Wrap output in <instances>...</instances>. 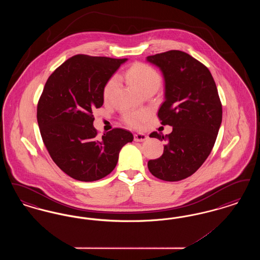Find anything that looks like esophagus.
<instances>
[{
  "mask_svg": "<svg viewBox=\"0 0 260 260\" xmlns=\"http://www.w3.org/2000/svg\"><path fill=\"white\" fill-rule=\"evenodd\" d=\"M147 138H148V136L144 135V134H136L134 136V139L136 142H143V141L147 140Z\"/></svg>",
  "mask_w": 260,
  "mask_h": 260,
  "instance_id": "1",
  "label": "esophagus"
}]
</instances>
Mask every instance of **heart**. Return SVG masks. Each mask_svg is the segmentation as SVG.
<instances>
[{
  "label": "heart",
  "instance_id": "1",
  "mask_svg": "<svg viewBox=\"0 0 260 260\" xmlns=\"http://www.w3.org/2000/svg\"><path fill=\"white\" fill-rule=\"evenodd\" d=\"M126 77L131 83L142 92L147 89H157L161 85V75L151 65L143 62H136L126 70ZM120 79L117 75H113L103 87V99L109 100L119 87ZM150 116L149 110L140 111H125L123 115L124 121L132 127L140 128Z\"/></svg>",
  "mask_w": 260,
  "mask_h": 260
}]
</instances>
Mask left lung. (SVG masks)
<instances>
[{
    "label": "left lung",
    "mask_w": 260,
    "mask_h": 260,
    "mask_svg": "<svg viewBox=\"0 0 260 260\" xmlns=\"http://www.w3.org/2000/svg\"><path fill=\"white\" fill-rule=\"evenodd\" d=\"M161 69L165 101L158 112L161 124L172 125L160 158L148 161L150 173L165 181H179L196 173L213 148L222 121V105L215 82L203 63L181 50L150 55Z\"/></svg>",
    "instance_id": "1"
}]
</instances>
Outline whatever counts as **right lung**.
<instances>
[{
    "mask_svg": "<svg viewBox=\"0 0 260 260\" xmlns=\"http://www.w3.org/2000/svg\"><path fill=\"white\" fill-rule=\"evenodd\" d=\"M126 58L77 54L50 75L38 101L44 144L62 172L80 181H95L115 169L131 132L113 128L101 138L93 111L103 104V87Z\"/></svg>",
    "mask_w": 260,
    "mask_h": 260,
    "instance_id": "1",
    "label": "right lung"
}]
</instances>
